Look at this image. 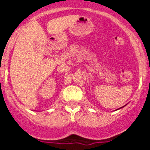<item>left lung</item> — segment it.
Returning <instances> with one entry per match:
<instances>
[{"instance_id": "obj_1", "label": "left lung", "mask_w": 150, "mask_h": 150, "mask_svg": "<svg viewBox=\"0 0 150 150\" xmlns=\"http://www.w3.org/2000/svg\"><path fill=\"white\" fill-rule=\"evenodd\" d=\"M123 107H124V106H122V108H123Z\"/></svg>"}]
</instances>
